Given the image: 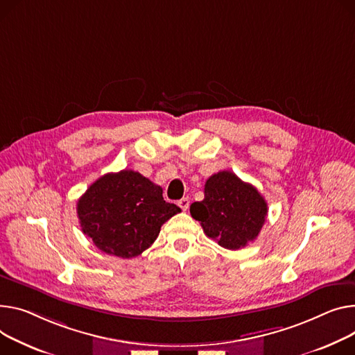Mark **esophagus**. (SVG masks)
I'll use <instances>...</instances> for the list:
<instances>
[{
    "label": "esophagus",
    "instance_id": "1",
    "mask_svg": "<svg viewBox=\"0 0 355 355\" xmlns=\"http://www.w3.org/2000/svg\"><path fill=\"white\" fill-rule=\"evenodd\" d=\"M178 205L181 207V209H182V211H187V209H188V207H190V198H188V197L181 198V200L178 201Z\"/></svg>",
    "mask_w": 355,
    "mask_h": 355
}]
</instances>
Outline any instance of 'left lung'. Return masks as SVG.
<instances>
[{
  "instance_id": "8db88e82",
  "label": "left lung",
  "mask_w": 355,
  "mask_h": 355,
  "mask_svg": "<svg viewBox=\"0 0 355 355\" xmlns=\"http://www.w3.org/2000/svg\"><path fill=\"white\" fill-rule=\"evenodd\" d=\"M190 212L207 237L227 250H240L258 237L268 205L254 185L220 171L207 180L204 200L193 202Z\"/></svg>"
}]
</instances>
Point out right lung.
Segmentation results:
<instances>
[{
	"mask_svg": "<svg viewBox=\"0 0 355 355\" xmlns=\"http://www.w3.org/2000/svg\"><path fill=\"white\" fill-rule=\"evenodd\" d=\"M178 212L180 207L164 201L159 185L132 170L100 177L77 202L83 232L97 248L120 258L146 251Z\"/></svg>",
	"mask_w": 355,
	"mask_h": 355,
	"instance_id": "1",
	"label": "right lung"
}]
</instances>
